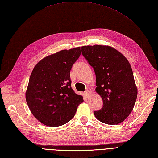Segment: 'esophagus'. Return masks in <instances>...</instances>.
I'll use <instances>...</instances> for the list:
<instances>
[{"mask_svg":"<svg viewBox=\"0 0 158 158\" xmlns=\"http://www.w3.org/2000/svg\"><path fill=\"white\" fill-rule=\"evenodd\" d=\"M90 94H91V91H89V90H86L85 92H84V96H85L86 98L89 97Z\"/></svg>","mask_w":158,"mask_h":158,"instance_id":"esophagus-1","label":"esophagus"}]
</instances>
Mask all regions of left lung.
<instances>
[{
    "label": "left lung",
    "instance_id": "1",
    "mask_svg": "<svg viewBox=\"0 0 158 158\" xmlns=\"http://www.w3.org/2000/svg\"><path fill=\"white\" fill-rule=\"evenodd\" d=\"M83 56L96 76V92L103 100L96 118L107 124L122 123L131 114L137 97V89L129 61L118 50L108 46L81 47Z\"/></svg>",
    "mask_w": 158,
    "mask_h": 158
}]
</instances>
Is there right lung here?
Returning a JSON list of instances; mask_svg holds the SVG:
<instances>
[{"label":"right lung","instance_id":"obj_1","mask_svg":"<svg viewBox=\"0 0 158 158\" xmlns=\"http://www.w3.org/2000/svg\"><path fill=\"white\" fill-rule=\"evenodd\" d=\"M81 55L80 47L63 50L43 58L29 78L25 98L36 119L48 127H59L74 117L83 96L71 88L70 71Z\"/></svg>","mask_w":158,"mask_h":158}]
</instances>
